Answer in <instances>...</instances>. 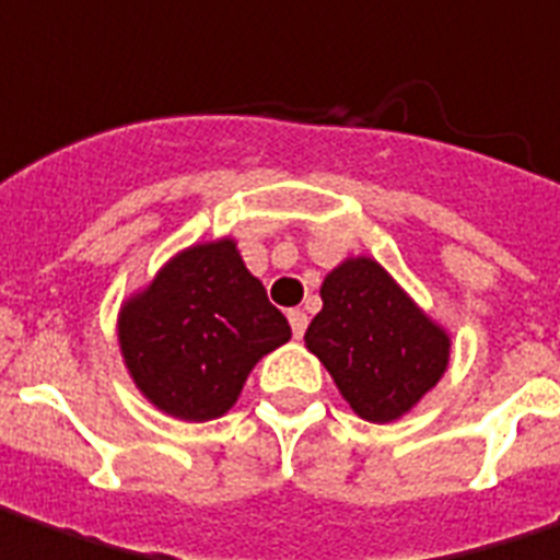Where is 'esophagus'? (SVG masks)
I'll return each mask as SVG.
<instances>
[{
	"instance_id": "obj_1",
	"label": "esophagus",
	"mask_w": 560,
	"mask_h": 560,
	"mask_svg": "<svg viewBox=\"0 0 560 560\" xmlns=\"http://www.w3.org/2000/svg\"><path fill=\"white\" fill-rule=\"evenodd\" d=\"M289 326H292L295 338H302L304 329H307V314L304 311H289Z\"/></svg>"
}]
</instances>
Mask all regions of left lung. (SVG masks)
<instances>
[{
	"mask_svg": "<svg viewBox=\"0 0 560 560\" xmlns=\"http://www.w3.org/2000/svg\"><path fill=\"white\" fill-rule=\"evenodd\" d=\"M319 299L304 341L360 418H402L445 375L448 335L375 258H347L323 280Z\"/></svg>",
	"mask_w": 560,
	"mask_h": 560,
	"instance_id": "1",
	"label": "left lung"
}]
</instances>
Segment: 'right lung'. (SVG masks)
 Listing matches in <instances>:
<instances>
[{
  "label": "right lung",
  "mask_w": 560,
  "mask_h": 560,
  "mask_svg": "<svg viewBox=\"0 0 560 560\" xmlns=\"http://www.w3.org/2000/svg\"><path fill=\"white\" fill-rule=\"evenodd\" d=\"M289 335L287 317L229 237L170 258L118 317L130 377L179 420L222 418L253 365Z\"/></svg>",
  "instance_id": "obj_1"
}]
</instances>
